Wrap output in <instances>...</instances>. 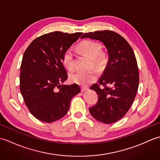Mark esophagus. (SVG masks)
<instances>
[{
    "instance_id": "esophagus-1",
    "label": "esophagus",
    "mask_w": 160,
    "mask_h": 160,
    "mask_svg": "<svg viewBox=\"0 0 160 160\" xmlns=\"http://www.w3.org/2000/svg\"><path fill=\"white\" fill-rule=\"evenodd\" d=\"M88 89H89V88H88L87 87H81V91H85Z\"/></svg>"
}]
</instances>
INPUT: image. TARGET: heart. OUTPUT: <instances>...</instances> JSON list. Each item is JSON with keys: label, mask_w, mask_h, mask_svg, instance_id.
Instances as JSON below:
<instances>
[{"label": "heart", "mask_w": 160, "mask_h": 160, "mask_svg": "<svg viewBox=\"0 0 160 160\" xmlns=\"http://www.w3.org/2000/svg\"><path fill=\"white\" fill-rule=\"evenodd\" d=\"M80 50L85 55L92 59L94 66L102 68L106 65L107 57L106 53L100 52L102 46L99 42L93 40H85L81 42L79 46ZM62 62L68 70H72L74 68V55L71 49H68L63 54ZM98 72L96 69L89 71H77L69 75V79L72 82L82 86H86L92 83L96 80Z\"/></svg>", "instance_id": "1"}]
</instances>
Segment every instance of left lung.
Returning <instances> with one entry per match:
<instances>
[{
    "mask_svg": "<svg viewBox=\"0 0 160 160\" xmlns=\"http://www.w3.org/2000/svg\"><path fill=\"white\" fill-rule=\"evenodd\" d=\"M83 38L100 40L107 49V65L98 83L91 87L98 95V101L89 112L98 121L113 123L127 113L136 96L139 71L135 56L127 40L115 32L86 33Z\"/></svg>",
    "mask_w": 160,
    "mask_h": 160,
    "instance_id": "left-lung-1",
    "label": "left lung"
}]
</instances>
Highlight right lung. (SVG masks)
I'll return each instance as SVG.
<instances>
[{"label":"right lung","mask_w":160,"mask_h":160,"mask_svg":"<svg viewBox=\"0 0 160 160\" xmlns=\"http://www.w3.org/2000/svg\"><path fill=\"white\" fill-rule=\"evenodd\" d=\"M82 34L46 33L33 40L24 53L20 90L30 113L40 121L50 123L64 117L72 98L80 92L77 84H61L68 78L63 54Z\"/></svg>","instance_id":"right-lung-1"}]
</instances>
